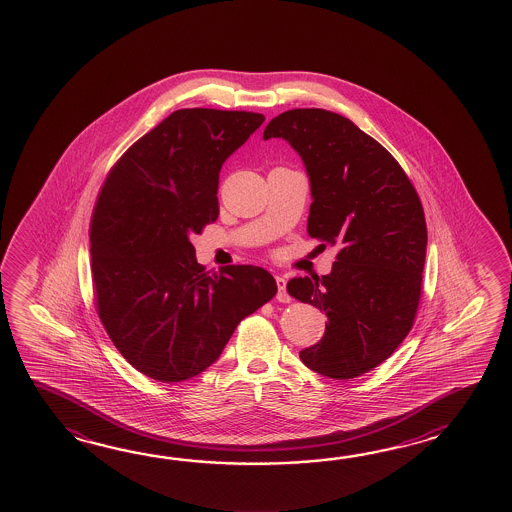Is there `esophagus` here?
<instances>
[{
  "label": "esophagus",
  "instance_id": "34e87169",
  "mask_svg": "<svg viewBox=\"0 0 512 512\" xmlns=\"http://www.w3.org/2000/svg\"><path fill=\"white\" fill-rule=\"evenodd\" d=\"M276 285H278V294H276V298H278V302H282V304H289L291 302V296L287 294V280L283 278V276H276Z\"/></svg>",
  "mask_w": 512,
  "mask_h": 512
}]
</instances>
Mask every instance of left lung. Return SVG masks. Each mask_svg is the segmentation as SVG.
<instances>
[{"label": "left lung", "instance_id": "8db88e82", "mask_svg": "<svg viewBox=\"0 0 512 512\" xmlns=\"http://www.w3.org/2000/svg\"><path fill=\"white\" fill-rule=\"evenodd\" d=\"M272 137L304 161L309 236L340 247L331 274L287 283L293 298L327 316L324 337L300 359L329 379H355L414 326L428 241L421 199L392 153L338 113L289 109L267 124L263 139Z\"/></svg>", "mask_w": 512, "mask_h": 512}]
</instances>
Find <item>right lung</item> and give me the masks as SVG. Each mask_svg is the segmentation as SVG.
Returning a JSON list of instances; mask_svg holds the SVG:
<instances>
[{
    "label": "right lung",
    "mask_w": 512,
    "mask_h": 512,
    "mask_svg": "<svg viewBox=\"0 0 512 512\" xmlns=\"http://www.w3.org/2000/svg\"><path fill=\"white\" fill-rule=\"evenodd\" d=\"M263 120L177 109L128 148L98 194L89 229L98 318L150 379L181 382L207 370L241 320L278 291L254 265L210 274L190 243L218 219L221 166Z\"/></svg>",
    "instance_id": "obj_1"
}]
</instances>
